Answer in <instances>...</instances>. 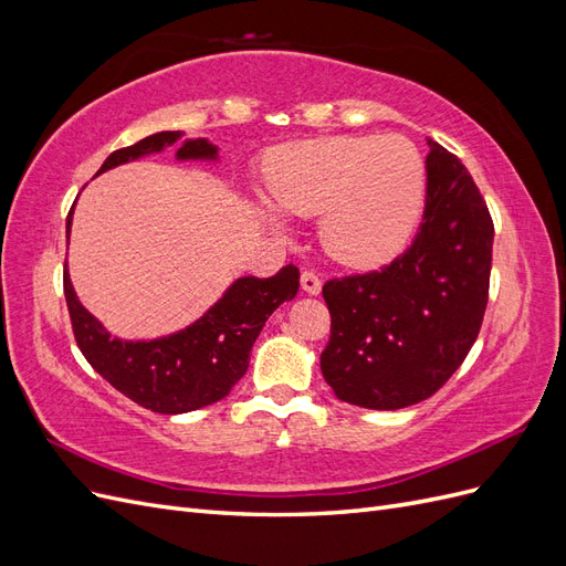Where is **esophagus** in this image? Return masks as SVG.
I'll list each match as a JSON object with an SVG mask.
<instances>
[{
  "mask_svg": "<svg viewBox=\"0 0 566 566\" xmlns=\"http://www.w3.org/2000/svg\"><path fill=\"white\" fill-rule=\"evenodd\" d=\"M302 290L306 295H318L321 293V279H318V273L316 271H302Z\"/></svg>",
  "mask_w": 566,
  "mask_h": 566,
  "instance_id": "34e87169",
  "label": "esophagus"
}]
</instances>
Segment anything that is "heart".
Returning <instances> with one entry per match:
<instances>
[{
  "instance_id": "b5f03b06",
  "label": "heart",
  "mask_w": 566,
  "mask_h": 566,
  "mask_svg": "<svg viewBox=\"0 0 566 566\" xmlns=\"http://www.w3.org/2000/svg\"><path fill=\"white\" fill-rule=\"evenodd\" d=\"M269 191L287 214H321V243L335 260L373 266L413 235L424 208L427 169L418 146L399 134L323 136L271 158ZM264 217L283 227L271 208Z\"/></svg>"
}]
</instances>
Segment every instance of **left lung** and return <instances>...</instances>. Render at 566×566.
Returning a JSON list of instances; mask_svg holds the SVG:
<instances>
[{
	"label": "left lung",
	"instance_id": "8db88e82",
	"mask_svg": "<svg viewBox=\"0 0 566 566\" xmlns=\"http://www.w3.org/2000/svg\"><path fill=\"white\" fill-rule=\"evenodd\" d=\"M422 224L380 271L323 285L331 339L321 373L335 397L373 410L424 401L465 361L482 328L493 221L468 167L427 139Z\"/></svg>",
	"mask_w": 566,
	"mask_h": 566
}]
</instances>
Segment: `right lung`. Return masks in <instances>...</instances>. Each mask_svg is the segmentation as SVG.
<instances>
[{
    "label": "right lung",
    "mask_w": 566,
    "mask_h": 566,
    "mask_svg": "<svg viewBox=\"0 0 566 566\" xmlns=\"http://www.w3.org/2000/svg\"><path fill=\"white\" fill-rule=\"evenodd\" d=\"M181 132H158L134 146L119 148L101 165L98 175L129 160L160 153L181 139ZM217 146L208 139H186L177 148L179 160H217ZM73 210L65 219L71 238ZM300 290V269L287 264L276 276H245L229 285L208 312L188 328L156 339H119L80 304L75 287L63 271V293L71 312L80 352L92 368L127 399L153 413L179 416L224 399L250 366V352L266 318Z\"/></svg>",
    "instance_id": "obj_1"
}]
</instances>
